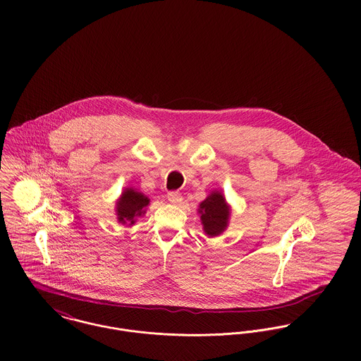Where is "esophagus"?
I'll return each instance as SVG.
<instances>
[{
  "label": "esophagus",
  "instance_id": "1",
  "mask_svg": "<svg viewBox=\"0 0 361 361\" xmlns=\"http://www.w3.org/2000/svg\"><path fill=\"white\" fill-rule=\"evenodd\" d=\"M168 200L172 203V204H179L182 202V196L180 193L178 192H169L168 193Z\"/></svg>",
  "mask_w": 361,
  "mask_h": 361
}]
</instances>
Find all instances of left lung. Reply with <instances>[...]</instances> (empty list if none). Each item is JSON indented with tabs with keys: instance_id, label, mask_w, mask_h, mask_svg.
Listing matches in <instances>:
<instances>
[{
	"instance_id": "8db88e82",
	"label": "left lung",
	"mask_w": 361,
	"mask_h": 361,
	"mask_svg": "<svg viewBox=\"0 0 361 361\" xmlns=\"http://www.w3.org/2000/svg\"><path fill=\"white\" fill-rule=\"evenodd\" d=\"M199 214L203 224V229L208 236L221 235L229 222L231 208L226 204L224 195L218 190L211 192L204 202L199 206Z\"/></svg>"
}]
</instances>
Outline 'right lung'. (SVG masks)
Here are the masks:
<instances>
[{"instance_id": "right-lung-1", "label": "right lung", "mask_w": 361, "mask_h": 361, "mask_svg": "<svg viewBox=\"0 0 361 361\" xmlns=\"http://www.w3.org/2000/svg\"><path fill=\"white\" fill-rule=\"evenodd\" d=\"M149 203L150 199L142 192H137L133 188H126L118 199L115 207L118 222L123 225L128 224L129 226L133 225L136 219L146 212V207L149 206Z\"/></svg>"}]
</instances>
